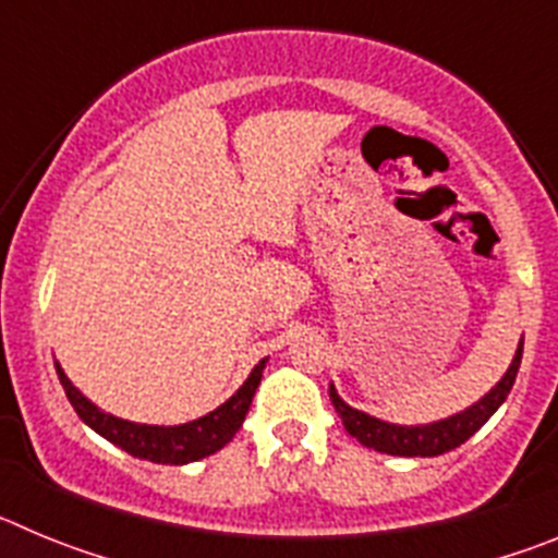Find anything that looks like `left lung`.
Returning <instances> with one entry per match:
<instances>
[{"instance_id":"1","label":"left lung","mask_w":558,"mask_h":558,"mask_svg":"<svg viewBox=\"0 0 558 558\" xmlns=\"http://www.w3.org/2000/svg\"><path fill=\"white\" fill-rule=\"evenodd\" d=\"M522 360V340L517 347L514 360H511L509 372L502 374V379L492 388L481 402H475L472 408H466L463 413L445 418V422H433V425L422 427H402V425H388V422H379V418L368 416L363 411H354L349 408L343 399L338 397L332 386H329V399H332L335 411H338L340 422L349 430V436L357 438L360 445L372 447L377 452H388V456H405V458H433L445 456V452L461 447L466 438L475 430H481L486 422H489L492 413L502 405V399L509 397L511 386H514L517 372H520Z\"/></svg>"}]
</instances>
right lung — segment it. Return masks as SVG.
<instances>
[{"mask_svg":"<svg viewBox=\"0 0 558 558\" xmlns=\"http://www.w3.org/2000/svg\"><path fill=\"white\" fill-rule=\"evenodd\" d=\"M56 368L69 402H72L77 416H81L92 430L100 433L102 438H108V441L120 447V450L131 452L133 458H145V461L153 463H172V466H179V463L198 461V458L218 452L220 447H226L231 438H234V433L243 425L245 413H248L256 386H259V379H263L265 360H259V366H254V372L248 374L243 388H240L229 402H223L218 411L206 413V416L195 418V422H186V425L179 427L136 425V422H122V418L111 416V413H102L100 408L92 405V402L69 383V377L63 374V368L58 366V363Z\"/></svg>","mask_w":558,"mask_h":558,"instance_id":"1","label":"right lung"}]
</instances>
